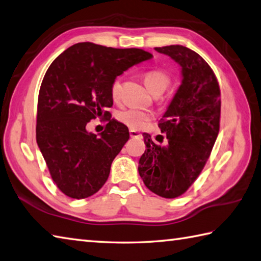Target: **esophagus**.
Segmentation results:
<instances>
[{
    "mask_svg": "<svg viewBox=\"0 0 261 261\" xmlns=\"http://www.w3.org/2000/svg\"><path fill=\"white\" fill-rule=\"evenodd\" d=\"M130 137L131 138H140L141 137V134L140 132H138V131H136V130H130Z\"/></svg>",
    "mask_w": 261,
    "mask_h": 261,
    "instance_id": "obj_1",
    "label": "esophagus"
}]
</instances>
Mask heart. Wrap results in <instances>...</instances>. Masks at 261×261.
<instances>
[{
    "mask_svg": "<svg viewBox=\"0 0 261 261\" xmlns=\"http://www.w3.org/2000/svg\"><path fill=\"white\" fill-rule=\"evenodd\" d=\"M144 83L152 95H161L171 85V76L163 70H150L144 74ZM122 81L116 78L111 86V95L117 99L121 94ZM152 119V115L136 109H127L117 114V120L130 129H142Z\"/></svg>",
    "mask_w": 261,
    "mask_h": 261,
    "instance_id": "heart-1",
    "label": "heart"
}]
</instances>
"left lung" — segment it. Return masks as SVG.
Masks as SVG:
<instances>
[{
    "mask_svg": "<svg viewBox=\"0 0 261 261\" xmlns=\"http://www.w3.org/2000/svg\"><path fill=\"white\" fill-rule=\"evenodd\" d=\"M182 68V84L158 122L165 146L144 134L147 149L138 171L145 186L163 198L182 196L205 167L219 132L221 89L215 73L200 55L185 46L156 47Z\"/></svg>",
    "mask_w": 261,
    "mask_h": 261,
    "instance_id": "obj_1",
    "label": "left lung"
}]
</instances>
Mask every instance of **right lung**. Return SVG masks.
I'll return each instance as SVG.
<instances>
[{
    "label": "right lung",
    "instance_id": "obj_1",
    "mask_svg": "<svg viewBox=\"0 0 261 261\" xmlns=\"http://www.w3.org/2000/svg\"><path fill=\"white\" fill-rule=\"evenodd\" d=\"M152 58L140 48L93 43L70 46L46 71L37 104L36 140L50 177L65 196L84 199L105 185L112 162L129 140V130L112 119V83L131 66ZM107 122L99 136L85 125Z\"/></svg>",
    "mask_w": 261,
    "mask_h": 261
}]
</instances>
